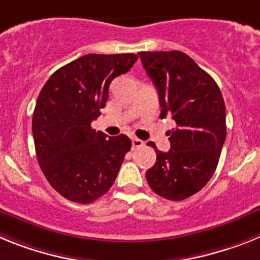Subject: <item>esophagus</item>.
<instances>
[{"mask_svg": "<svg viewBox=\"0 0 260 260\" xmlns=\"http://www.w3.org/2000/svg\"><path fill=\"white\" fill-rule=\"evenodd\" d=\"M144 146V141L140 139H132V148L137 149V148H143Z\"/></svg>", "mask_w": 260, "mask_h": 260, "instance_id": "esophagus-1", "label": "esophagus"}]
</instances>
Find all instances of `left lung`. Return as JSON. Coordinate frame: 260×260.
Here are the masks:
<instances>
[{
	"label": "left lung",
	"instance_id": "obj_1",
	"mask_svg": "<svg viewBox=\"0 0 260 260\" xmlns=\"http://www.w3.org/2000/svg\"><path fill=\"white\" fill-rule=\"evenodd\" d=\"M139 56L157 89L159 117L177 124L168 131L170 150L155 149L157 161L146 180L157 195L179 202L199 192L217 168L226 137L224 98L213 78L183 52Z\"/></svg>",
	"mask_w": 260,
	"mask_h": 260
}]
</instances>
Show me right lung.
Instances as JSON below:
<instances>
[{
  "label": "right lung",
  "instance_id": "obj_1",
  "mask_svg": "<svg viewBox=\"0 0 260 260\" xmlns=\"http://www.w3.org/2000/svg\"><path fill=\"white\" fill-rule=\"evenodd\" d=\"M135 53L86 55L64 65L43 86L32 116L36 158L65 199L89 204L114 184L131 150L125 135L108 137L91 128L115 77L137 61Z\"/></svg>",
  "mask_w": 260,
  "mask_h": 260
}]
</instances>
